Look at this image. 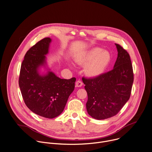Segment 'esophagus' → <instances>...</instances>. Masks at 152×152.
<instances>
[{
    "label": "esophagus",
    "instance_id": "obj_1",
    "mask_svg": "<svg viewBox=\"0 0 152 152\" xmlns=\"http://www.w3.org/2000/svg\"><path fill=\"white\" fill-rule=\"evenodd\" d=\"M75 85H76V86L77 87H81L82 86V85H83V82L81 81V80H77V81H76V83H75Z\"/></svg>",
    "mask_w": 152,
    "mask_h": 152
}]
</instances>
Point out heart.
Masks as SVG:
<instances>
[{"instance_id":"b5f03b06","label":"heart","mask_w":152,"mask_h":152,"mask_svg":"<svg viewBox=\"0 0 152 152\" xmlns=\"http://www.w3.org/2000/svg\"><path fill=\"white\" fill-rule=\"evenodd\" d=\"M110 61V53L107 50L100 48H94L78 59V62L87 64L86 71L92 77H96L102 74Z\"/></svg>"}]
</instances>
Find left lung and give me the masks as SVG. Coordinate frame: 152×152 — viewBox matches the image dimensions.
Listing matches in <instances>:
<instances>
[{
  "label": "left lung",
  "instance_id": "left-lung-1",
  "mask_svg": "<svg viewBox=\"0 0 152 152\" xmlns=\"http://www.w3.org/2000/svg\"><path fill=\"white\" fill-rule=\"evenodd\" d=\"M115 45L118 57L113 69L93 78H82L88 95L87 112L99 120L116 115L131 93L134 74L129 55L121 45Z\"/></svg>",
  "mask_w": 152,
  "mask_h": 152
}]
</instances>
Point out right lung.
I'll return each instance as SVG.
<instances>
[{
    "label": "right lung",
    "mask_w": 152,
    "mask_h": 152,
    "mask_svg": "<svg viewBox=\"0 0 152 152\" xmlns=\"http://www.w3.org/2000/svg\"><path fill=\"white\" fill-rule=\"evenodd\" d=\"M51 39L38 42L26 53L19 77V86L26 106L34 113L54 118L64 110L69 95L74 90L76 78L61 79L50 71L45 75L38 72L46 63Z\"/></svg>",
    "instance_id": "add662e5"
}]
</instances>
